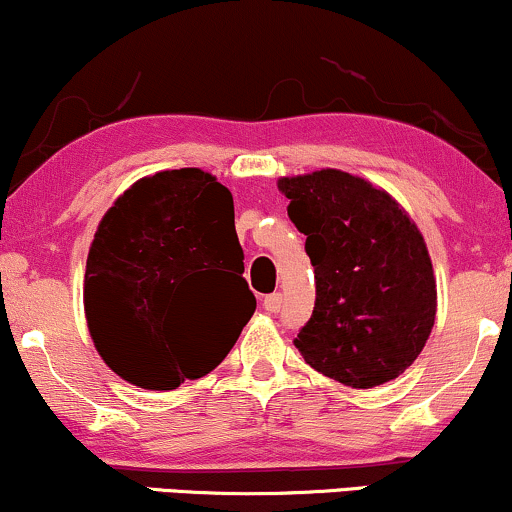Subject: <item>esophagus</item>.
<instances>
[{"label": "esophagus", "instance_id": "1", "mask_svg": "<svg viewBox=\"0 0 512 512\" xmlns=\"http://www.w3.org/2000/svg\"><path fill=\"white\" fill-rule=\"evenodd\" d=\"M263 306H266V311H270V314H278L282 306V294L280 292L268 294V297L263 299Z\"/></svg>", "mask_w": 512, "mask_h": 512}]
</instances>
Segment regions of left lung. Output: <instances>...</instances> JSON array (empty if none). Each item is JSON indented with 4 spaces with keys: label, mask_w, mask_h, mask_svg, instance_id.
<instances>
[{
    "label": "left lung",
    "mask_w": 512,
    "mask_h": 512,
    "mask_svg": "<svg viewBox=\"0 0 512 512\" xmlns=\"http://www.w3.org/2000/svg\"><path fill=\"white\" fill-rule=\"evenodd\" d=\"M287 215L306 234L316 304L297 350L318 374L357 390L414 364L436 321V275L417 222L357 174L280 177Z\"/></svg>",
    "instance_id": "obj_1"
}]
</instances>
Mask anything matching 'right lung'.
Segmentation results:
<instances>
[{"instance_id": "obj_1", "label": "right lung", "mask_w": 512, "mask_h": 512, "mask_svg": "<svg viewBox=\"0 0 512 512\" xmlns=\"http://www.w3.org/2000/svg\"><path fill=\"white\" fill-rule=\"evenodd\" d=\"M232 194L198 167L138 179L102 215L86 261L83 309L98 354L146 390L210 374L256 311L242 278ZM238 314L210 322L214 296Z\"/></svg>"}]
</instances>
